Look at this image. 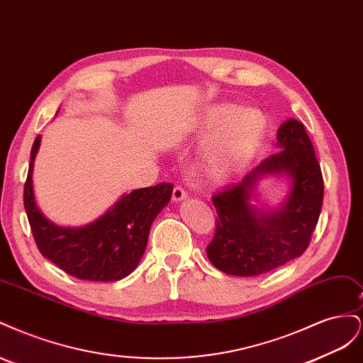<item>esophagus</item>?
<instances>
[{
	"mask_svg": "<svg viewBox=\"0 0 363 363\" xmlns=\"http://www.w3.org/2000/svg\"><path fill=\"white\" fill-rule=\"evenodd\" d=\"M186 196H188V192H186V189L183 188V186H175L174 191H172V200L174 201H182L184 200Z\"/></svg>",
	"mask_w": 363,
	"mask_h": 363,
	"instance_id": "34e87169",
	"label": "esophagus"
}]
</instances>
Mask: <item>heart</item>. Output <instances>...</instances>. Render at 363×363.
<instances>
[{
  "instance_id": "obj_1",
  "label": "heart",
  "mask_w": 363,
  "mask_h": 363,
  "mask_svg": "<svg viewBox=\"0 0 363 363\" xmlns=\"http://www.w3.org/2000/svg\"><path fill=\"white\" fill-rule=\"evenodd\" d=\"M219 127L207 140L206 169L215 180H225L245 167L255 155L263 135V123L255 112H238L228 106H216L206 113L203 131Z\"/></svg>"
}]
</instances>
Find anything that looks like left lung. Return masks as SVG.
Returning <instances> with one entry per match:
<instances>
[{"instance_id": "left-lung-1", "label": "left lung", "mask_w": 363, "mask_h": 363, "mask_svg": "<svg viewBox=\"0 0 363 363\" xmlns=\"http://www.w3.org/2000/svg\"><path fill=\"white\" fill-rule=\"evenodd\" d=\"M279 151L245 175L212 195L216 228L207 257L230 276L252 277L301 256L309 247L321 213L324 180L312 140L296 119L277 131ZM288 172L293 189L279 213L257 214L248 204L254 182L262 173Z\"/></svg>"}]
</instances>
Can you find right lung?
Listing matches in <instances>:
<instances>
[{
	"instance_id": "1",
	"label": "right lung",
	"mask_w": 363,
	"mask_h": 363,
	"mask_svg": "<svg viewBox=\"0 0 363 363\" xmlns=\"http://www.w3.org/2000/svg\"><path fill=\"white\" fill-rule=\"evenodd\" d=\"M39 144L40 136L35 139L30 152L24 207L42 256L80 280L116 281L127 277L144 255L152 221L171 200L172 183H159L124 195L89 225L62 228L40 213L33 195V160Z\"/></svg>"
}]
</instances>
